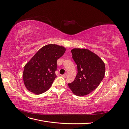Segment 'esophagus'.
<instances>
[{"instance_id": "obj_1", "label": "esophagus", "mask_w": 129, "mask_h": 129, "mask_svg": "<svg viewBox=\"0 0 129 129\" xmlns=\"http://www.w3.org/2000/svg\"><path fill=\"white\" fill-rule=\"evenodd\" d=\"M62 76H63V77H66L67 76V73H66V74H63V75H62Z\"/></svg>"}]
</instances>
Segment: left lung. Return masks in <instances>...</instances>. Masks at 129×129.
I'll return each mask as SVG.
<instances>
[{"label": "left lung", "mask_w": 129, "mask_h": 129, "mask_svg": "<svg viewBox=\"0 0 129 129\" xmlns=\"http://www.w3.org/2000/svg\"><path fill=\"white\" fill-rule=\"evenodd\" d=\"M73 58L77 66V74L68 86L74 95H87L99 86L105 75L104 62L90 50L85 48L71 50Z\"/></svg>", "instance_id": "left-lung-1"}]
</instances>
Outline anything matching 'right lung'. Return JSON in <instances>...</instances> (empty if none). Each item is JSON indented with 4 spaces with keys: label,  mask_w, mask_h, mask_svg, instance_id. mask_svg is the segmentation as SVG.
Listing matches in <instances>:
<instances>
[{
    "label": "right lung",
    "mask_w": 129,
    "mask_h": 129,
    "mask_svg": "<svg viewBox=\"0 0 129 129\" xmlns=\"http://www.w3.org/2000/svg\"><path fill=\"white\" fill-rule=\"evenodd\" d=\"M66 48L56 44L42 47L24 67L22 74L26 89L39 95L47 91L56 77L57 60L63 55Z\"/></svg>",
    "instance_id": "right-lung-1"
}]
</instances>
